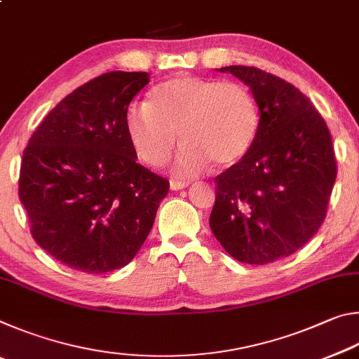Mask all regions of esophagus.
<instances>
[{
  "label": "esophagus",
  "mask_w": 359,
  "mask_h": 359,
  "mask_svg": "<svg viewBox=\"0 0 359 359\" xmlns=\"http://www.w3.org/2000/svg\"><path fill=\"white\" fill-rule=\"evenodd\" d=\"M188 185H190V182H182V180H171V182H169V187H171V190H174V191L184 190V188H187Z\"/></svg>",
  "instance_id": "1"
}]
</instances>
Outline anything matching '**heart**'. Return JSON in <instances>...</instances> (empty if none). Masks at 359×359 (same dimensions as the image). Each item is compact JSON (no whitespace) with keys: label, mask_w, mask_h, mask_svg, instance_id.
I'll return each instance as SVG.
<instances>
[{"label":"heart","mask_w":359,"mask_h":359,"mask_svg":"<svg viewBox=\"0 0 359 359\" xmlns=\"http://www.w3.org/2000/svg\"><path fill=\"white\" fill-rule=\"evenodd\" d=\"M259 107L245 85L220 79L177 76L151 90L147 104L126 109L131 147L145 165L161 168L171 158L177 133L184 142L174 174L188 177L209 163L231 168L257 142Z\"/></svg>","instance_id":"heart-1"}]
</instances>
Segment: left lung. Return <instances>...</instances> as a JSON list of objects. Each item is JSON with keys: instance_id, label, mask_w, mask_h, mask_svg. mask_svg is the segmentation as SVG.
Here are the masks:
<instances>
[{"instance_id": "left-lung-1", "label": "left lung", "mask_w": 359, "mask_h": 359, "mask_svg": "<svg viewBox=\"0 0 359 359\" xmlns=\"http://www.w3.org/2000/svg\"><path fill=\"white\" fill-rule=\"evenodd\" d=\"M218 71L250 87L261 126L244 160L215 177L210 229L241 263H274L306 245L325 220L337 175L331 133L283 79L253 66Z\"/></svg>"}]
</instances>
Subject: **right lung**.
Instances as JSON below:
<instances>
[{
	"instance_id": "add662e5",
	"label": "right lung",
	"mask_w": 359,
	"mask_h": 359,
	"mask_svg": "<svg viewBox=\"0 0 359 359\" xmlns=\"http://www.w3.org/2000/svg\"><path fill=\"white\" fill-rule=\"evenodd\" d=\"M149 81L125 71L92 79L47 114L23 150L19 198L33 239L76 271L128 264L169 191L126 136V109Z\"/></svg>"
}]
</instances>
